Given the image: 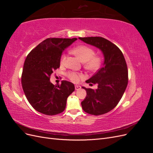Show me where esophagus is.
<instances>
[{
	"mask_svg": "<svg viewBox=\"0 0 153 153\" xmlns=\"http://www.w3.org/2000/svg\"><path fill=\"white\" fill-rule=\"evenodd\" d=\"M81 89V87L80 85H75V90L78 91Z\"/></svg>",
	"mask_w": 153,
	"mask_h": 153,
	"instance_id": "1",
	"label": "esophagus"
}]
</instances>
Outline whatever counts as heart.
Here are the masks:
<instances>
[{
  "label": "heart",
  "instance_id": "b5f03b06",
  "mask_svg": "<svg viewBox=\"0 0 153 153\" xmlns=\"http://www.w3.org/2000/svg\"><path fill=\"white\" fill-rule=\"evenodd\" d=\"M72 52L79 58L81 61L84 63V67L90 71L98 70L103 62V57L101 55L95 54V50L89 46L82 45L73 48ZM67 55H62L61 64L64 65L66 62ZM67 76L73 82H78L84 77L82 74L70 71L67 73Z\"/></svg>",
  "mask_w": 153,
  "mask_h": 153
}]
</instances>
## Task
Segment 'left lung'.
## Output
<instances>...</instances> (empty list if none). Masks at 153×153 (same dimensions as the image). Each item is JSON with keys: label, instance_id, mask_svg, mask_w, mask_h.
I'll list each match as a JSON object with an SVG mask.
<instances>
[{"label": "left lung", "instance_id": "1", "mask_svg": "<svg viewBox=\"0 0 153 153\" xmlns=\"http://www.w3.org/2000/svg\"><path fill=\"white\" fill-rule=\"evenodd\" d=\"M84 42L100 48L104 55L103 66L86 82L98 84V89L82 87L87 96L82 101L84 112L100 115L110 112L117 106L128 82L127 64L123 52L116 45L102 37L78 38Z\"/></svg>", "mask_w": 153, "mask_h": 153}]
</instances>
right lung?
Returning <instances> with one entry per match:
<instances>
[{"mask_svg": "<svg viewBox=\"0 0 153 153\" xmlns=\"http://www.w3.org/2000/svg\"><path fill=\"white\" fill-rule=\"evenodd\" d=\"M76 39L47 38L27 56L22 74V88L29 103L38 112L54 115L65 110L67 98L75 91V85L66 80L55 85L50 79L60 67L63 50Z\"/></svg>", "mask_w": 153, "mask_h": 153, "instance_id": "add662e5", "label": "right lung"}]
</instances>
